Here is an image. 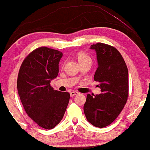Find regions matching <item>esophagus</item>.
Masks as SVG:
<instances>
[{
  "mask_svg": "<svg viewBox=\"0 0 150 150\" xmlns=\"http://www.w3.org/2000/svg\"><path fill=\"white\" fill-rule=\"evenodd\" d=\"M79 94V92H77V91H71V93H70V96L71 97H73L76 96V95H78Z\"/></svg>",
  "mask_w": 150,
  "mask_h": 150,
  "instance_id": "1",
  "label": "esophagus"
}]
</instances>
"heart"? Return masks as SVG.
<instances>
[{
  "instance_id": "obj_1",
  "label": "heart",
  "mask_w": 150,
  "mask_h": 150,
  "mask_svg": "<svg viewBox=\"0 0 150 150\" xmlns=\"http://www.w3.org/2000/svg\"><path fill=\"white\" fill-rule=\"evenodd\" d=\"M77 59H78L79 63L83 62L86 61H91V57H90L88 54L83 53V52H79V53L77 54Z\"/></svg>"
}]
</instances>
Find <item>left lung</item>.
<instances>
[{
  "instance_id": "obj_1",
  "label": "left lung",
  "mask_w": 150,
  "mask_h": 150,
  "mask_svg": "<svg viewBox=\"0 0 150 150\" xmlns=\"http://www.w3.org/2000/svg\"><path fill=\"white\" fill-rule=\"evenodd\" d=\"M96 50L98 69L94 80L100 83L101 93L88 94L83 110L87 121L103 128L117 119L124 109L128 96V68L120 52L115 47L102 43L91 45Z\"/></svg>"
}]
</instances>
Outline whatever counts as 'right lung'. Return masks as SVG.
I'll return each mask as SVG.
<instances>
[{
	"mask_svg": "<svg viewBox=\"0 0 150 150\" xmlns=\"http://www.w3.org/2000/svg\"><path fill=\"white\" fill-rule=\"evenodd\" d=\"M62 52L40 47L23 61L17 91L26 114L40 127L52 129L62 119L69 101L68 92L54 91L50 81L57 76Z\"/></svg>",
	"mask_w": 150,
	"mask_h": 150,
	"instance_id": "right-lung-1",
	"label": "right lung"
}]
</instances>
